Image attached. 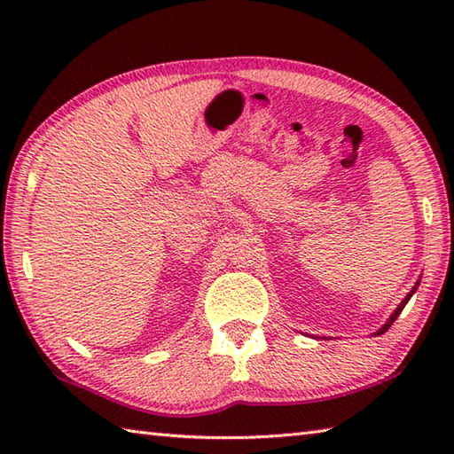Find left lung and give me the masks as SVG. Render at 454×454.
I'll return each instance as SVG.
<instances>
[{
    "label": "left lung",
    "instance_id": "8db88e82",
    "mask_svg": "<svg viewBox=\"0 0 454 454\" xmlns=\"http://www.w3.org/2000/svg\"><path fill=\"white\" fill-rule=\"evenodd\" d=\"M418 286H419V281H418L416 285H413V288H411V291L408 293V296H406V298H403V301L400 302V306H398V308H396V310H394V314H392V316L388 317V322H387V324H384V325L380 327V330H379V332H376V335H380V333H384V332H387V330H388V327H390V325L394 324V320H396V317L400 316V312L403 310V306H406V304H408V301H410V298L413 296V293H416V291H418Z\"/></svg>",
    "mask_w": 454,
    "mask_h": 454
}]
</instances>
